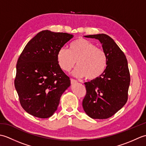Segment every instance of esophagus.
<instances>
[{"instance_id":"1","label":"esophagus","mask_w":146,"mask_h":146,"mask_svg":"<svg viewBox=\"0 0 146 146\" xmlns=\"http://www.w3.org/2000/svg\"><path fill=\"white\" fill-rule=\"evenodd\" d=\"M71 84H74V83H77V81H76V80H75L71 78Z\"/></svg>"}]
</instances>
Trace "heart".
I'll use <instances>...</instances> for the list:
<instances>
[{
    "label": "heart",
    "instance_id": "heart-1",
    "mask_svg": "<svg viewBox=\"0 0 146 146\" xmlns=\"http://www.w3.org/2000/svg\"><path fill=\"white\" fill-rule=\"evenodd\" d=\"M56 59L62 70L69 71L76 62L78 65L73 75L94 80L100 77L106 70V53L88 39L80 38L71 42L69 50L64 48L58 49Z\"/></svg>",
    "mask_w": 146,
    "mask_h": 146
}]
</instances>
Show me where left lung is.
I'll list each match as a JSON object with an SVG mask.
<instances>
[{"label":"left lung","mask_w":146,"mask_h":146,"mask_svg":"<svg viewBox=\"0 0 146 146\" xmlns=\"http://www.w3.org/2000/svg\"><path fill=\"white\" fill-rule=\"evenodd\" d=\"M99 40L106 53L107 66L98 78L85 83L83 110L95 119H105L120 110L128 99L131 77L127 60L112 38L105 34L85 36Z\"/></svg>","instance_id":"8db88e82"}]
</instances>
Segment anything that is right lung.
Listing matches in <instances>:
<instances>
[{
  "instance_id": "right-lung-1",
  "label": "right lung",
  "mask_w": 146,
  "mask_h": 146,
  "mask_svg": "<svg viewBox=\"0 0 146 146\" xmlns=\"http://www.w3.org/2000/svg\"><path fill=\"white\" fill-rule=\"evenodd\" d=\"M73 38L44 30L30 40L17 60L14 85L24 110L46 119L52 116L70 80L59 66L58 49Z\"/></svg>"
}]
</instances>
